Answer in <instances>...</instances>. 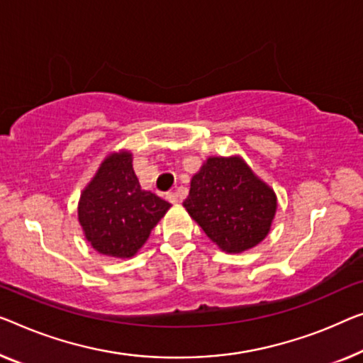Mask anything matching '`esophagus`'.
Returning <instances> with one entry per match:
<instances>
[{"label":"esophagus","mask_w":363,"mask_h":363,"mask_svg":"<svg viewBox=\"0 0 363 363\" xmlns=\"http://www.w3.org/2000/svg\"><path fill=\"white\" fill-rule=\"evenodd\" d=\"M166 199L169 200L171 203H177V202H179V196H177L176 192H167V194H166Z\"/></svg>","instance_id":"esophagus-1"}]
</instances>
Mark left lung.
Listing matches in <instances>:
<instances>
[{"label":"left lung","mask_w":363,"mask_h":363,"mask_svg":"<svg viewBox=\"0 0 363 363\" xmlns=\"http://www.w3.org/2000/svg\"><path fill=\"white\" fill-rule=\"evenodd\" d=\"M182 205L221 251L240 254L269 235L277 196L240 155L210 156Z\"/></svg>","instance_id":"left-lung-1"}]
</instances>
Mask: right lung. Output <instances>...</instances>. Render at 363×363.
Wrapping results in <instances>:
<instances>
[{
  "label": "right lung",
  "instance_id": "1",
  "mask_svg": "<svg viewBox=\"0 0 363 363\" xmlns=\"http://www.w3.org/2000/svg\"><path fill=\"white\" fill-rule=\"evenodd\" d=\"M132 161L128 150L107 155L78 202V221L86 241L109 257H133L171 207L143 191Z\"/></svg>",
  "mask_w": 363,
  "mask_h": 363
}]
</instances>
